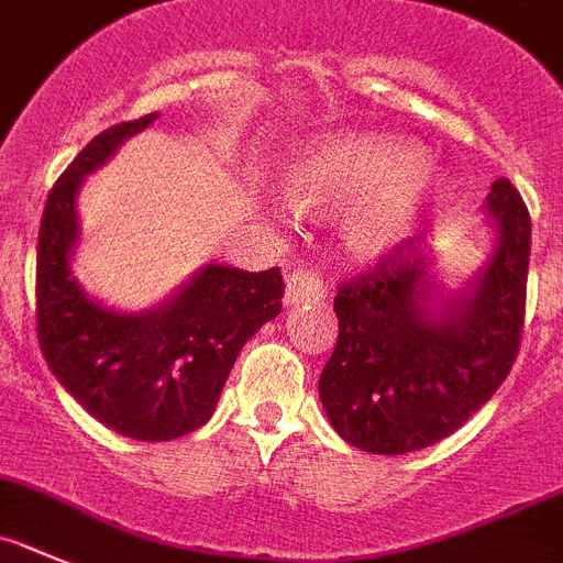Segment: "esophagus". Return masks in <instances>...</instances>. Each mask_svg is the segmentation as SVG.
I'll list each match as a JSON object with an SVG mask.
<instances>
[{"mask_svg":"<svg viewBox=\"0 0 563 563\" xmlns=\"http://www.w3.org/2000/svg\"><path fill=\"white\" fill-rule=\"evenodd\" d=\"M325 297V288L308 272H291L286 277V294H283V306L297 308L302 302H317Z\"/></svg>","mask_w":563,"mask_h":563,"instance_id":"esophagus-1","label":"esophagus"}]
</instances>
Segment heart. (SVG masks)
<instances>
[{"label": "heart", "instance_id": "heart-1", "mask_svg": "<svg viewBox=\"0 0 563 563\" xmlns=\"http://www.w3.org/2000/svg\"><path fill=\"white\" fill-rule=\"evenodd\" d=\"M286 196L302 210H342L339 235L358 266L401 255L445 205L449 185L432 156L398 136L328 134L294 154Z\"/></svg>", "mask_w": 563, "mask_h": 563}]
</instances>
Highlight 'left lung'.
<instances>
[{
    "mask_svg": "<svg viewBox=\"0 0 563 563\" xmlns=\"http://www.w3.org/2000/svg\"><path fill=\"white\" fill-rule=\"evenodd\" d=\"M485 263L445 288L434 257H393L339 288V339L319 401L339 438L369 454H409L449 438L508 378L525 325L528 207L508 179L483 205Z\"/></svg>",
    "mask_w": 563,
    "mask_h": 563,
    "instance_id": "left-lung-1",
    "label": "left lung"
}]
</instances>
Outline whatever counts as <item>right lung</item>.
Returning <instances> with one entry per match:
<instances>
[{
	"mask_svg": "<svg viewBox=\"0 0 563 563\" xmlns=\"http://www.w3.org/2000/svg\"><path fill=\"white\" fill-rule=\"evenodd\" d=\"M156 118L111 125L75 156L49 190L35 266L38 344L53 376L111 432L148 443L205 427L241 347L280 313L283 297L280 269L224 263L201 266L145 311H120L84 291L73 272L80 187Z\"/></svg>",
	"mask_w": 563,
	"mask_h": 563,
	"instance_id": "add662e5",
	"label": "right lung"
}]
</instances>
